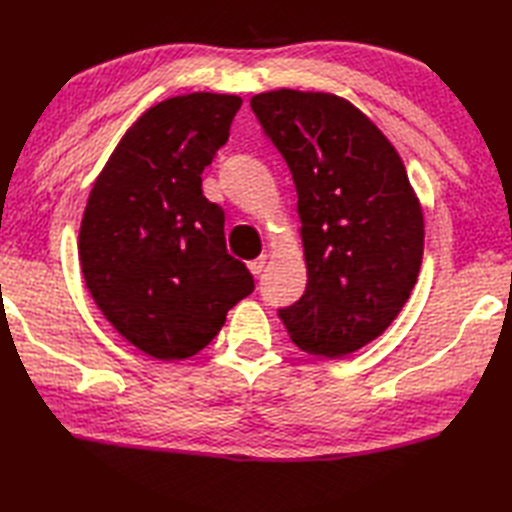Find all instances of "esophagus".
Masks as SVG:
<instances>
[{"label":"esophagus","mask_w":512,"mask_h":512,"mask_svg":"<svg viewBox=\"0 0 512 512\" xmlns=\"http://www.w3.org/2000/svg\"><path fill=\"white\" fill-rule=\"evenodd\" d=\"M265 265H267V256L263 254V256H258V258H254V260H249V263H247V269H249V271H252V274H254V276H258V274H260V271H263V269H265Z\"/></svg>","instance_id":"esophagus-1"}]
</instances>
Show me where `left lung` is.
Listing matches in <instances>:
<instances>
[{
    "label": "left lung",
    "mask_w": 512,
    "mask_h": 512,
    "mask_svg": "<svg viewBox=\"0 0 512 512\" xmlns=\"http://www.w3.org/2000/svg\"><path fill=\"white\" fill-rule=\"evenodd\" d=\"M298 190L304 295L278 309L293 344L337 359L401 313L423 260V210L390 140L335 94L276 89L252 98Z\"/></svg>",
    "instance_id": "8db88e82"
}]
</instances>
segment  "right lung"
Listing matches in <instances>:
<instances>
[{
    "instance_id": "obj_1",
    "label": "right lung",
    "mask_w": 512,
    "mask_h": 512,
    "mask_svg": "<svg viewBox=\"0 0 512 512\" xmlns=\"http://www.w3.org/2000/svg\"><path fill=\"white\" fill-rule=\"evenodd\" d=\"M241 102L210 92L157 102L89 192L78 234L85 285L111 326L155 359L197 355L254 291L227 254L223 208L201 190Z\"/></svg>"
}]
</instances>
